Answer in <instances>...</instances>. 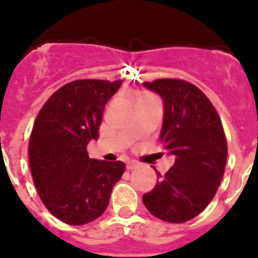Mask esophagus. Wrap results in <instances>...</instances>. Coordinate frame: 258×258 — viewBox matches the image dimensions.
Segmentation results:
<instances>
[{"label": "esophagus", "instance_id": "1", "mask_svg": "<svg viewBox=\"0 0 258 258\" xmlns=\"http://www.w3.org/2000/svg\"><path fill=\"white\" fill-rule=\"evenodd\" d=\"M139 166V163L138 162H127V164H126V168L128 169V171H131V169H134V168H136V167Z\"/></svg>", "mask_w": 258, "mask_h": 258}]
</instances>
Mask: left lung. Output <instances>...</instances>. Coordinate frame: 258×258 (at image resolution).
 Segmentation results:
<instances>
[{
	"instance_id": "8db88e82",
	"label": "left lung",
	"mask_w": 258,
	"mask_h": 258,
	"mask_svg": "<svg viewBox=\"0 0 258 258\" xmlns=\"http://www.w3.org/2000/svg\"><path fill=\"white\" fill-rule=\"evenodd\" d=\"M145 89L163 100V124L159 141L175 163L152 191L143 196L150 213L180 224L198 216L215 197L226 164L224 128L207 96L181 80L144 82Z\"/></svg>"
}]
</instances>
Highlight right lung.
<instances>
[{
  "mask_svg": "<svg viewBox=\"0 0 258 258\" xmlns=\"http://www.w3.org/2000/svg\"><path fill=\"white\" fill-rule=\"evenodd\" d=\"M122 81L67 83L46 101L29 140V166L43 204L60 221L85 225L105 212L124 172L120 161L91 159L87 145L99 138L101 115Z\"/></svg>",
  "mask_w": 258,
  "mask_h": 258,
  "instance_id": "obj_1",
  "label": "right lung"
}]
</instances>
